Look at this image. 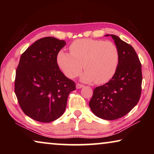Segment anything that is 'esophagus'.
Returning <instances> with one entry per match:
<instances>
[{"label":"esophagus","instance_id":"obj_1","mask_svg":"<svg viewBox=\"0 0 154 154\" xmlns=\"http://www.w3.org/2000/svg\"><path fill=\"white\" fill-rule=\"evenodd\" d=\"M83 85H82V84H80V83H77L76 84V88L77 89H80V88H83Z\"/></svg>","mask_w":154,"mask_h":154}]
</instances>
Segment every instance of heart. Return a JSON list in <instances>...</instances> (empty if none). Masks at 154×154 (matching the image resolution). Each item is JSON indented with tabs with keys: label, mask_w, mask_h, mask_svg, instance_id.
I'll list each match as a JSON object with an SVG mask.
<instances>
[{
	"label": "heart",
	"mask_w": 154,
	"mask_h": 154,
	"mask_svg": "<svg viewBox=\"0 0 154 154\" xmlns=\"http://www.w3.org/2000/svg\"><path fill=\"white\" fill-rule=\"evenodd\" d=\"M70 53L60 50L56 62L60 70L70 79L77 77L83 69L81 79L102 84L112 79L119 62V48L113 42L82 38L73 42Z\"/></svg>",
	"instance_id": "b5f03b06"
}]
</instances>
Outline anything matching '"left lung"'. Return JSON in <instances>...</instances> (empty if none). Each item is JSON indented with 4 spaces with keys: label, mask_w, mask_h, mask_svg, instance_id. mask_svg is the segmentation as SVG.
<instances>
[{
    "label": "left lung",
    "mask_w": 154,
    "mask_h": 154,
    "mask_svg": "<svg viewBox=\"0 0 154 154\" xmlns=\"http://www.w3.org/2000/svg\"><path fill=\"white\" fill-rule=\"evenodd\" d=\"M111 36L119 50L117 70L108 83L94 88L89 102L94 115L108 121L124 116L136 106L142 82V64L135 50L119 37Z\"/></svg>",
    "instance_id": "8db88e82"
}]
</instances>
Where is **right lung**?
<instances>
[{
	"mask_svg": "<svg viewBox=\"0 0 154 154\" xmlns=\"http://www.w3.org/2000/svg\"><path fill=\"white\" fill-rule=\"evenodd\" d=\"M66 42L53 37L38 40L23 52L16 70L14 92L25 114L50 123L64 113L74 81L60 70L57 54Z\"/></svg>",
	"mask_w": 154,
	"mask_h": 154,
	"instance_id": "add662e5",
	"label": "right lung"
}]
</instances>
